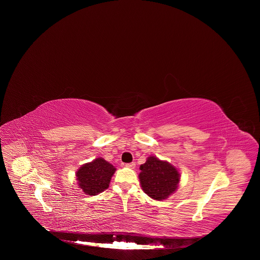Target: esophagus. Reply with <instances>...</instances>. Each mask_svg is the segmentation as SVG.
Wrapping results in <instances>:
<instances>
[{
	"mask_svg": "<svg viewBox=\"0 0 260 260\" xmlns=\"http://www.w3.org/2000/svg\"><path fill=\"white\" fill-rule=\"evenodd\" d=\"M135 165H136V164H135L134 162H132V163H128V164H126L125 166H126V167H128V168H130V169H134V168H135Z\"/></svg>",
	"mask_w": 260,
	"mask_h": 260,
	"instance_id": "esophagus-1",
	"label": "esophagus"
}]
</instances>
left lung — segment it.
I'll use <instances>...</instances> for the list:
<instances>
[{"label":"left lung","instance_id":"1","mask_svg":"<svg viewBox=\"0 0 260 260\" xmlns=\"http://www.w3.org/2000/svg\"><path fill=\"white\" fill-rule=\"evenodd\" d=\"M140 184L143 191L154 200L162 201L172 195L180 182L179 170L165 160L149 156L140 165Z\"/></svg>","mask_w":260,"mask_h":260}]
</instances>
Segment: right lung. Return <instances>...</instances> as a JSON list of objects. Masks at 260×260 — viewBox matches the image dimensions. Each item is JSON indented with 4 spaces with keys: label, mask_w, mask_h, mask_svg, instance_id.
Returning <instances> with one entry per match:
<instances>
[{
    "label": "right lung",
    "mask_w": 260,
    "mask_h": 260,
    "mask_svg": "<svg viewBox=\"0 0 260 260\" xmlns=\"http://www.w3.org/2000/svg\"><path fill=\"white\" fill-rule=\"evenodd\" d=\"M115 171V166L99 157L83 164L76 172V180L85 194L94 196L109 187Z\"/></svg>",
    "instance_id": "right-lung-1"
}]
</instances>
